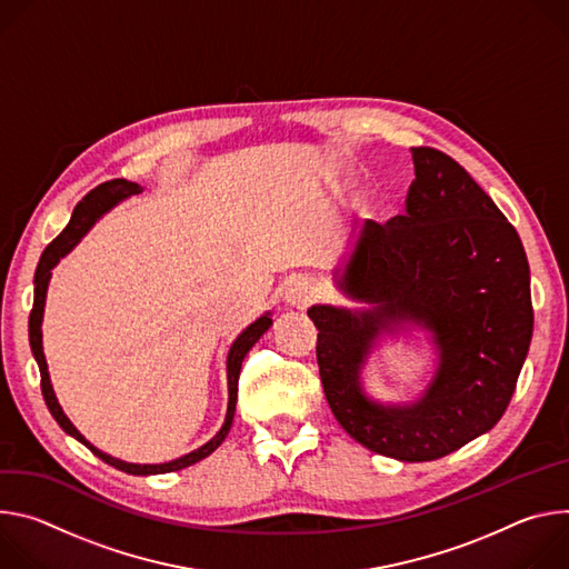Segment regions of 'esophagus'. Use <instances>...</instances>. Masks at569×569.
I'll list each match as a JSON object with an SVG mask.
<instances>
[{
    "instance_id": "1",
    "label": "esophagus",
    "mask_w": 569,
    "mask_h": 569,
    "mask_svg": "<svg viewBox=\"0 0 569 569\" xmlns=\"http://www.w3.org/2000/svg\"><path fill=\"white\" fill-rule=\"evenodd\" d=\"M313 298H317V284L309 278H296L284 293V302L293 309H307Z\"/></svg>"
}]
</instances>
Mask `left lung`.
Returning a JSON list of instances; mask_svg holds the SVG:
<instances>
[{"mask_svg": "<svg viewBox=\"0 0 569 569\" xmlns=\"http://www.w3.org/2000/svg\"><path fill=\"white\" fill-rule=\"evenodd\" d=\"M407 212L366 221L337 289L363 307L311 305L317 359L339 425L375 455L405 463L446 457L490 431L507 411L531 335L525 246L472 176L450 156L411 149ZM425 329L437 370L413 403L385 406L360 370L382 333Z\"/></svg>", "mask_w": 569, "mask_h": 569, "instance_id": "1", "label": "left lung"}]
</instances>
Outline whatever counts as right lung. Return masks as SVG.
I'll return each mask as SVG.
<instances>
[{"label": "right lung", "instance_id": "1", "mask_svg": "<svg viewBox=\"0 0 569 569\" xmlns=\"http://www.w3.org/2000/svg\"><path fill=\"white\" fill-rule=\"evenodd\" d=\"M144 187H140L138 182H131L126 178H114V180H108V182H101L99 187H94L90 194L83 197V201H79V206L74 208L72 212V219L70 223L66 226V230H62L40 256V262H38V269H36V278H33V309H31V317H29V343H31V352L38 361V368H40V387H42V396H44V402L51 411V416L56 418V422L62 427V431L74 436L79 443H83L86 448H90L101 461H106L108 466L121 470V472H129V475H162V472H173V470H182L187 466H192L206 457H210L230 431L232 427V418H234V405H237V382H239V370H241V361L243 357L248 355V350L256 346L262 335L273 326V319H271V311H267L264 317H260L256 323H250L230 346L228 350V359H226V372H228V411H226V420L221 425V429L217 431V436H212L206 446H201L199 450L189 452L180 459H173L169 463H129V461H121V459H114L106 452H101L99 448H94L90 440L72 425V420L66 416V411H62V407L58 405V398L53 393V387H51V380H49V370H47V359H44V352H42V317H44V300H47V289H49V280H51V269L68 256V252L90 232V228L108 212L112 210L117 203L126 201L129 197H136L140 194Z\"/></svg>", "mask_w": 569, "mask_h": 569}]
</instances>
